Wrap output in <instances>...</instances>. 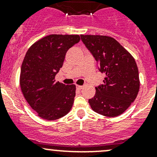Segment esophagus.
Listing matches in <instances>:
<instances>
[{
	"label": "esophagus",
	"instance_id": "obj_1",
	"mask_svg": "<svg viewBox=\"0 0 157 157\" xmlns=\"http://www.w3.org/2000/svg\"><path fill=\"white\" fill-rule=\"evenodd\" d=\"M76 87H77V89L78 90H82V89H83V86H80V85H77V86H76Z\"/></svg>",
	"mask_w": 157,
	"mask_h": 157
}]
</instances>
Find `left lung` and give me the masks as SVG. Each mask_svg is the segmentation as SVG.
I'll return each mask as SVG.
<instances>
[{
	"mask_svg": "<svg viewBox=\"0 0 157 157\" xmlns=\"http://www.w3.org/2000/svg\"><path fill=\"white\" fill-rule=\"evenodd\" d=\"M81 40L105 74L104 84L96 87L89 99L96 113L106 117L121 115L135 100L140 80L134 57L114 38L99 35H80Z\"/></svg>",
	"mask_w": 157,
	"mask_h": 157,
	"instance_id": "left-lung-1",
	"label": "left lung"
}]
</instances>
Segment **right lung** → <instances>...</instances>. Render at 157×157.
Segmentation results:
<instances>
[{
  "label": "right lung",
  "instance_id": "right-lung-1",
  "mask_svg": "<svg viewBox=\"0 0 157 157\" xmlns=\"http://www.w3.org/2000/svg\"><path fill=\"white\" fill-rule=\"evenodd\" d=\"M80 39L79 35H49L32 45L25 55L20 76L21 91L43 119L61 118L72 108L76 86L64 85L55 78L67 50Z\"/></svg>",
  "mask_w": 157,
  "mask_h": 157
}]
</instances>
